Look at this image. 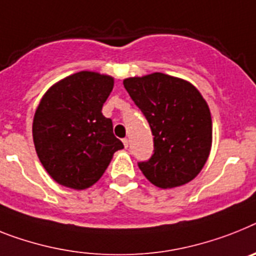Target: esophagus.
Segmentation results:
<instances>
[{"mask_svg": "<svg viewBox=\"0 0 256 256\" xmlns=\"http://www.w3.org/2000/svg\"><path fill=\"white\" fill-rule=\"evenodd\" d=\"M122 143H124V148H128V138H124V139H122Z\"/></svg>", "mask_w": 256, "mask_h": 256, "instance_id": "34e87169", "label": "esophagus"}]
</instances>
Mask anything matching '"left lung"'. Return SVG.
Instances as JSON below:
<instances>
[{
	"mask_svg": "<svg viewBox=\"0 0 256 256\" xmlns=\"http://www.w3.org/2000/svg\"><path fill=\"white\" fill-rule=\"evenodd\" d=\"M124 86L154 135V154L138 162L142 173L160 188L194 180L212 144L211 112L200 92L188 82L162 72L128 78Z\"/></svg>",
	"mask_w": 256,
	"mask_h": 256,
	"instance_id": "left-lung-1",
	"label": "left lung"
}]
</instances>
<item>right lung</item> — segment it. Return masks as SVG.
Returning <instances> with one entry per match:
<instances>
[{
  "label": "right lung",
  "mask_w": 256,
  "mask_h": 256,
  "mask_svg": "<svg viewBox=\"0 0 256 256\" xmlns=\"http://www.w3.org/2000/svg\"><path fill=\"white\" fill-rule=\"evenodd\" d=\"M114 86L109 75L79 72L52 86L35 112L38 160L57 184L83 190L100 180L124 144L102 109Z\"/></svg>",
  "instance_id": "obj_1"
}]
</instances>
